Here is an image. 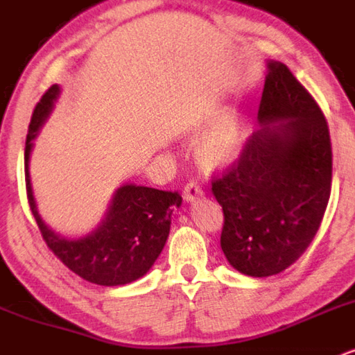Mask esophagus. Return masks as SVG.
I'll use <instances>...</instances> for the list:
<instances>
[{"label":"esophagus","instance_id":"1","mask_svg":"<svg viewBox=\"0 0 355 355\" xmlns=\"http://www.w3.org/2000/svg\"><path fill=\"white\" fill-rule=\"evenodd\" d=\"M202 193H203L202 187L198 185V183L195 180H190L185 185V189H183V198H185V200H190V202L195 200L197 197H200Z\"/></svg>","mask_w":355,"mask_h":355}]
</instances>
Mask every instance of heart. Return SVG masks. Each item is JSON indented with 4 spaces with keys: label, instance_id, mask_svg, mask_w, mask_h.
Returning a JSON list of instances; mask_svg holds the SVG:
<instances>
[{
    "label": "heart",
    "instance_id": "heart-1",
    "mask_svg": "<svg viewBox=\"0 0 355 355\" xmlns=\"http://www.w3.org/2000/svg\"><path fill=\"white\" fill-rule=\"evenodd\" d=\"M242 145L243 128L237 116L223 115L198 140L197 157L209 168L229 165L239 157Z\"/></svg>",
    "mask_w": 355,
    "mask_h": 355
}]
</instances>
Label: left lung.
<instances>
[{"label": "left lung", "mask_w": 355, "mask_h": 355, "mask_svg": "<svg viewBox=\"0 0 355 355\" xmlns=\"http://www.w3.org/2000/svg\"><path fill=\"white\" fill-rule=\"evenodd\" d=\"M260 128L234 164L211 177L223 210L220 245L250 277L285 270L319 230L332 189V145L324 113L280 61H270Z\"/></svg>", "instance_id": "8db88e82"}]
</instances>
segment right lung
Here are the masks:
<instances>
[{"label":"right lung","mask_w":355,"mask_h":355,"mask_svg":"<svg viewBox=\"0 0 355 355\" xmlns=\"http://www.w3.org/2000/svg\"><path fill=\"white\" fill-rule=\"evenodd\" d=\"M58 95V85L46 89L35 107L28 126L24 146V182L31 214L48 248L81 279L105 287L130 284L145 275L160 255L170 234L172 214L177 207H180L182 195L178 191L157 190L130 183L116 190L107 217L98 229L87 237L68 240L48 229L36 211L28 160L33 146L31 140L50 115Z\"/></svg>","instance_id":"1"}]
</instances>
